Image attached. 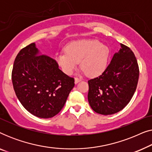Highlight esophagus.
<instances>
[{"mask_svg":"<svg viewBox=\"0 0 152 152\" xmlns=\"http://www.w3.org/2000/svg\"><path fill=\"white\" fill-rule=\"evenodd\" d=\"M80 81H81V79H79L77 77L75 78V84H77V83L80 82Z\"/></svg>","mask_w":152,"mask_h":152,"instance_id":"1","label":"esophagus"}]
</instances>
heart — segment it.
I'll list each match as a JSON object with an SVG mask.
<instances>
[{
    "label": "heart",
    "instance_id": "heart-1",
    "mask_svg": "<svg viewBox=\"0 0 152 152\" xmlns=\"http://www.w3.org/2000/svg\"><path fill=\"white\" fill-rule=\"evenodd\" d=\"M109 58V49L98 40H82L70 43L66 53L56 56L57 63L63 71L71 75L79 62L87 75H99L106 70Z\"/></svg>",
    "mask_w": 152,
    "mask_h": 152
}]
</instances>
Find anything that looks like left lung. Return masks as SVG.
<instances>
[{
    "label": "left lung",
    "mask_w": 152,
    "mask_h": 152,
    "mask_svg": "<svg viewBox=\"0 0 152 152\" xmlns=\"http://www.w3.org/2000/svg\"><path fill=\"white\" fill-rule=\"evenodd\" d=\"M139 77L134 53L121 43L102 74L88 81L89 104L96 113L111 115L123 109L132 98Z\"/></svg>",
    "instance_id": "obj_1"
}]
</instances>
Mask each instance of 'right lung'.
Returning <instances> with one entry per match:
<instances>
[{"label":"right lung","mask_w":152,"mask_h":152,"mask_svg":"<svg viewBox=\"0 0 152 152\" xmlns=\"http://www.w3.org/2000/svg\"><path fill=\"white\" fill-rule=\"evenodd\" d=\"M34 43L18 53L12 72L13 87L27 111L41 118L59 113L75 86V80L64 73L57 61L39 55Z\"/></svg>","instance_id":"right-lung-1"}]
</instances>
